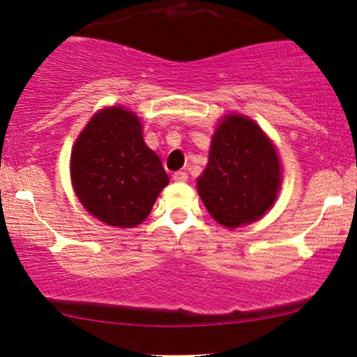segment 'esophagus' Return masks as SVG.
Instances as JSON below:
<instances>
[{
    "label": "esophagus",
    "instance_id": "34e87169",
    "mask_svg": "<svg viewBox=\"0 0 357 357\" xmlns=\"http://www.w3.org/2000/svg\"><path fill=\"white\" fill-rule=\"evenodd\" d=\"M173 179L176 181V183H185V181H188V173H185V172L173 173Z\"/></svg>",
    "mask_w": 357,
    "mask_h": 357
}]
</instances>
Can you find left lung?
<instances>
[{"mask_svg":"<svg viewBox=\"0 0 357 357\" xmlns=\"http://www.w3.org/2000/svg\"><path fill=\"white\" fill-rule=\"evenodd\" d=\"M280 160L257 124L229 114L212 137L208 165L197 179L199 195L208 213L227 228L259 220L277 199Z\"/></svg>","mask_w":357,"mask_h":357,"instance_id":"left-lung-1","label":"left lung"}]
</instances>
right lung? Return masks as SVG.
Segmentation results:
<instances>
[{
  "label": "right lung",
  "instance_id": "add662e5",
  "mask_svg": "<svg viewBox=\"0 0 357 357\" xmlns=\"http://www.w3.org/2000/svg\"><path fill=\"white\" fill-rule=\"evenodd\" d=\"M71 176L84 207L118 228L142 223L169 181L158 155L144 142L139 118L121 107L102 109L80 132Z\"/></svg>",
  "mask_w": 357,
  "mask_h": 357
}]
</instances>
